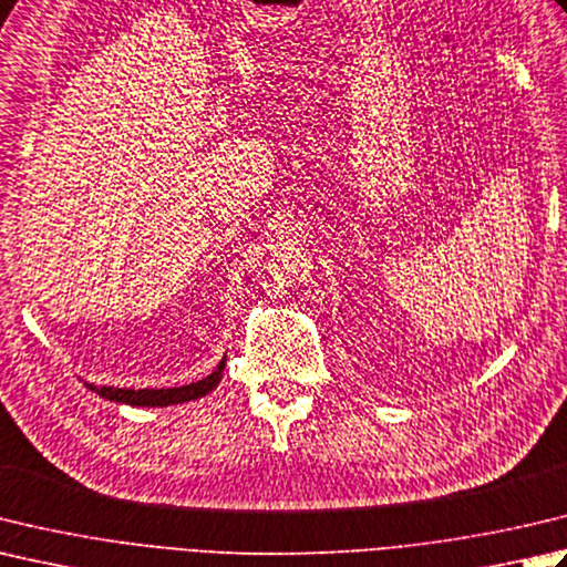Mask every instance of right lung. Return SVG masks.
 Instances as JSON below:
<instances>
[{
    "mask_svg": "<svg viewBox=\"0 0 567 567\" xmlns=\"http://www.w3.org/2000/svg\"><path fill=\"white\" fill-rule=\"evenodd\" d=\"M224 369H226V359L220 361L216 365V371L206 375L204 381L179 385V388H142V391H135V388H113V385L97 388L93 383H85V385L91 388V391H95L100 398H107V401H115V403L137 405V408H166V405L196 401V398H204L206 393L214 391L220 381V375H224Z\"/></svg>",
    "mask_w": 567,
    "mask_h": 567,
    "instance_id": "right-lung-1",
    "label": "right lung"
}]
</instances>
